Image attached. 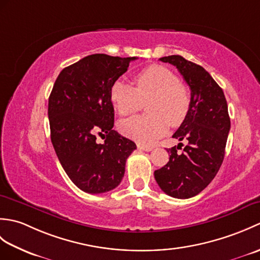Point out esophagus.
Masks as SVG:
<instances>
[{
  "label": "esophagus",
  "instance_id": "esophagus-1",
  "mask_svg": "<svg viewBox=\"0 0 260 260\" xmlns=\"http://www.w3.org/2000/svg\"><path fill=\"white\" fill-rule=\"evenodd\" d=\"M137 148L141 151H146V152H150L153 150L152 146H147V145H142V144H139L137 145Z\"/></svg>",
  "mask_w": 260,
  "mask_h": 260
}]
</instances>
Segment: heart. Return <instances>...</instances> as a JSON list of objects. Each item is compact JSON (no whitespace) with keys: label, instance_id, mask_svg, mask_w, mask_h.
I'll return each mask as SVG.
<instances>
[{"label":"heart","instance_id":"obj_1","mask_svg":"<svg viewBox=\"0 0 260 260\" xmlns=\"http://www.w3.org/2000/svg\"><path fill=\"white\" fill-rule=\"evenodd\" d=\"M134 87L116 80L110 88V102L117 113L126 116L141 109L146 102L147 115L121 120L119 129L127 137L151 144L168 131L169 123L178 126L191 106L189 89L163 66L153 64L133 77Z\"/></svg>","mask_w":260,"mask_h":260}]
</instances>
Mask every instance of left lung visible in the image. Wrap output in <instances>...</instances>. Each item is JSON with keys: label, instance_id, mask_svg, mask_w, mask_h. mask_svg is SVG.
<instances>
[{"label": "left lung", "instance_id": "1", "mask_svg": "<svg viewBox=\"0 0 260 260\" xmlns=\"http://www.w3.org/2000/svg\"><path fill=\"white\" fill-rule=\"evenodd\" d=\"M159 60L180 71L191 89V106L173 134L187 144L182 153V143L169 148V162L154 178L168 196L189 199L206 189L221 167L230 131L228 105L221 88L201 66L175 54Z\"/></svg>", "mask_w": 260, "mask_h": 260}]
</instances>
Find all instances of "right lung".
<instances>
[{"mask_svg": "<svg viewBox=\"0 0 260 260\" xmlns=\"http://www.w3.org/2000/svg\"><path fill=\"white\" fill-rule=\"evenodd\" d=\"M135 57L96 53L62 69L49 97L51 142L73 183L87 193H105L123 180L136 144L113 129L110 88ZM105 141L95 142L96 135Z\"/></svg>", "mask_w": 260, "mask_h": 260, "instance_id": "right-lung-1", "label": "right lung"}]
</instances>
